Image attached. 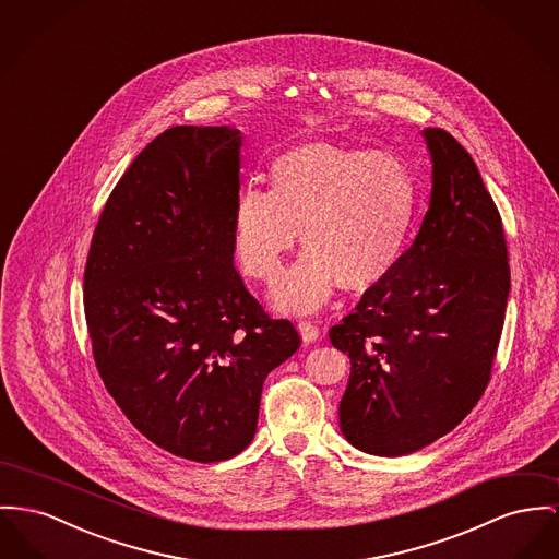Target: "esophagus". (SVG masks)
<instances>
[{
    "label": "esophagus",
    "mask_w": 559,
    "mask_h": 559,
    "mask_svg": "<svg viewBox=\"0 0 559 559\" xmlns=\"http://www.w3.org/2000/svg\"><path fill=\"white\" fill-rule=\"evenodd\" d=\"M297 329L302 343H313L320 336V329L316 324H311V322H298Z\"/></svg>",
    "instance_id": "1"
}]
</instances>
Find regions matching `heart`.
Masks as SVG:
<instances>
[{"mask_svg": "<svg viewBox=\"0 0 559 559\" xmlns=\"http://www.w3.org/2000/svg\"><path fill=\"white\" fill-rule=\"evenodd\" d=\"M269 176L271 190H239L230 237L241 271L271 282L300 228L307 250L275 286V307L311 313L338 282L365 290L396 269L417 214V182L399 156L316 142L275 158Z\"/></svg>", "mask_w": 559, "mask_h": 559, "instance_id": "obj_1", "label": "heart"}]
</instances>
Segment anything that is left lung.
Returning <instances> with one entry per match:
<instances>
[{
	"label": "left lung",
	"mask_w": 559,
	"mask_h": 559,
	"mask_svg": "<svg viewBox=\"0 0 559 559\" xmlns=\"http://www.w3.org/2000/svg\"><path fill=\"white\" fill-rule=\"evenodd\" d=\"M430 201L396 269L331 329L352 372L343 437L365 453L407 455L451 432L489 381L511 290L500 214L473 156L424 129Z\"/></svg>",
	"instance_id": "left-lung-1"
}]
</instances>
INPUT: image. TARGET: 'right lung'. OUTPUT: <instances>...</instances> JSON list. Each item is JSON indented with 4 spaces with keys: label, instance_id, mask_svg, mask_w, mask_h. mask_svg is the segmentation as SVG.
<instances>
[{
    "label": "right lung",
    "instance_id": "add662e5",
    "mask_svg": "<svg viewBox=\"0 0 559 559\" xmlns=\"http://www.w3.org/2000/svg\"><path fill=\"white\" fill-rule=\"evenodd\" d=\"M243 135L171 127L102 212L84 269L93 356L116 405L165 451L221 462L257 432L262 383L300 345L233 266Z\"/></svg>",
    "mask_w": 559,
    "mask_h": 559
}]
</instances>
